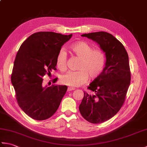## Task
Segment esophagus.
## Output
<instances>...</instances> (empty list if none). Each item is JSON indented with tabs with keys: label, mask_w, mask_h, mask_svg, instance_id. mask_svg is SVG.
Here are the masks:
<instances>
[{
	"label": "esophagus",
	"mask_w": 147,
	"mask_h": 147,
	"mask_svg": "<svg viewBox=\"0 0 147 147\" xmlns=\"http://www.w3.org/2000/svg\"><path fill=\"white\" fill-rule=\"evenodd\" d=\"M75 90V88H73V87H68L67 91L68 92H71V91H73V90Z\"/></svg>",
	"instance_id": "obj_1"
}]
</instances>
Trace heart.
Instances as JSON below:
<instances>
[{"mask_svg": "<svg viewBox=\"0 0 147 147\" xmlns=\"http://www.w3.org/2000/svg\"><path fill=\"white\" fill-rule=\"evenodd\" d=\"M69 51L80 61L76 71H69L61 78L64 85L76 87L85 83L88 78L95 80L100 75L105 64V55L101 49H93V47L85 41H80L70 45ZM56 64L62 71L67 69V54L61 50L56 57Z\"/></svg>", "mask_w": 147, "mask_h": 147, "instance_id": "1", "label": "heart"}]
</instances>
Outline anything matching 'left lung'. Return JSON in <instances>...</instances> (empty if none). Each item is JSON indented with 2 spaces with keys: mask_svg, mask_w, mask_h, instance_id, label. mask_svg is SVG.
Segmentation results:
<instances>
[{
  "mask_svg": "<svg viewBox=\"0 0 147 147\" xmlns=\"http://www.w3.org/2000/svg\"><path fill=\"white\" fill-rule=\"evenodd\" d=\"M100 45L105 53V66L84 92L79 109L84 119L93 124L102 123L116 114L123 106L130 85L128 54L121 42L111 34L98 32L83 34Z\"/></svg>",
  "mask_w": 147,
  "mask_h": 147,
  "instance_id": "obj_1",
  "label": "left lung"
}]
</instances>
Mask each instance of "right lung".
I'll list each match as a JSON object with an SVG mask.
<instances>
[{
    "instance_id": "1",
    "label": "right lung",
    "mask_w": 147,
    "mask_h": 147,
    "mask_svg": "<svg viewBox=\"0 0 147 147\" xmlns=\"http://www.w3.org/2000/svg\"><path fill=\"white\" fill-rule=\"evenodd\" d=\"M72 34L51 32L32 34L22 43L16 56L11 74L19 106L33 119L42 121L57 111L67 86H42L43 77L56 70V57ZM57 80H52L53 83Z\"/></svg>"
}]
</instances>
